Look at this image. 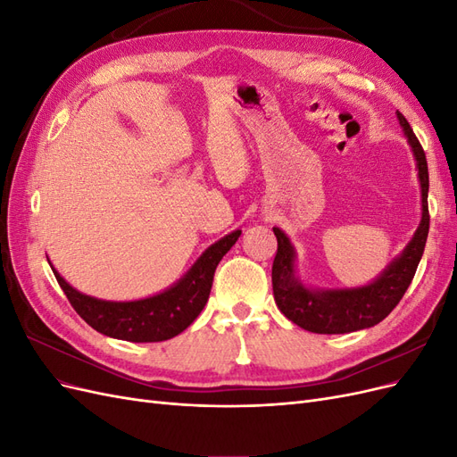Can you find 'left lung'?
Returning a JSON list of instances; mask_svg holds the SVG:
<instances>
[{
  "instance_id": "1",
  "label": "left lung",
  "mask_w": 457,
  "mask_h": 457,
  "mask_svg": "<svg viewBox=\"0 0 457 457\" xmlns=\"http://www.w3.org/2000/svg\"><path fill=\"white\" fill-rule=\"evenodd\" d=\"M396 118L404 129V135L408 137V143L418 162L423 215L416 234H413L403 255L395 259L376 282L354 289L312 292V289L305 287L295 278V253L287 237L280 228H272L276 240H278V250H276L272 262L274 301L286 318H289L299 328L312 331V334H349V331L379 324L398 305V301L406 294L408 286L413 280V274L418 270L428 234V220H431L427 204V158L408 120L400 112H396Z\"/></svg>"
}]
</instances>
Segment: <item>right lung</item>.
<instances>
[{
	"label": "right lung",
	"mask_w": 457,
	"mask_h": 457,
	"mask_svg": "<svg viewBox=\"0 0 457 457\" xmlns=\"http://www.w3.org/2000/svg\"><path fill=\"white\" fill-rule=\"evenodd\" d=\"M240 234L242 230H234L223 240L207 247L195 267L173 287L139 301L116 303L95 299L79 294L54 269L53 272L74 311L93 329L108 337L133 343L165 341L179 336L196 320L210 297L219 261L237 244Z\"/></svg>",
	"instance_id": "right-lung-1"
}]
</instances>
